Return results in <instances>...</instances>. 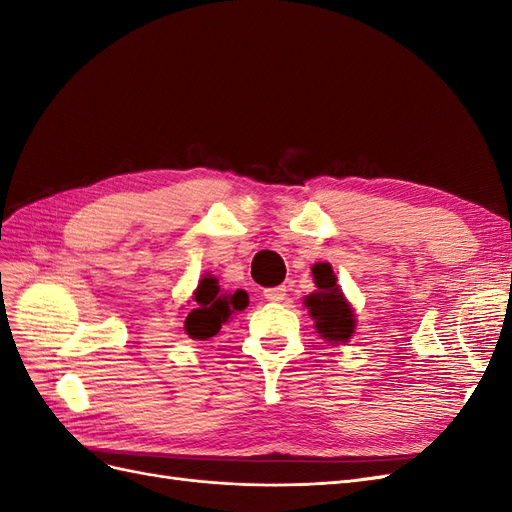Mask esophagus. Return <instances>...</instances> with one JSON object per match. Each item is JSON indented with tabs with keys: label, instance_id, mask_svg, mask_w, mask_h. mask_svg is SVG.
<instances>
[{
	"label": "esophagus",
	"instance_id": "obj_1",
	"mask_svg": "<svg viewBox=\"0 0 512 512\" xmlns=\"http://www.w3.org/2000/svg\"><path fill=\"white\" fill-rule=\"evenodd\" d=\"M286 292H288L286 286L267 288V290H265V299H269V301H284V299H286Z\"/></svg>",
	"mask_w": 512,
	"mask_h": 512
}]
</instances>
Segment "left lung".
<instances>
[{
	"instance_id": "1",
	"label": "left lung",
	"mask_w": 512,
	"mask_h": 512,
	"mask_svg": "<svg viewBox=\"0 0 512 512\" xmlns=\"http://www.w3.org/2000/svg\"><path fill=\"white\" fill-rule=\"evenodd\" d=\"M314 284L318 290L305 297V307L316 322V331L324 342L346 344L354 335L356 320L354 309L337 286V277L329 262H318L312 267Z\"/></svg>"
}]
</instances>
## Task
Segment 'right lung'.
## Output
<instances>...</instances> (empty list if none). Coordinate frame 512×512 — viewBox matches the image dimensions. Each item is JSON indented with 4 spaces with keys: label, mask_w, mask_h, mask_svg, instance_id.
Segmentation results:
<instances>
[{
    "label": "right lung",
    "mask_w": 512,
    "mask_h": 512,
    "mask_svg": "<svg viewBox=\"0 0 512 512\" xmlns=\"http://www.w3.org/2000/svg\"><path fill=\"white\" fill-rule=\"evenodd\" d=\"M194 301L196 307L185 318V333L203 342V339L218 335L222 324L237 312H243L247 307V292H222L218 280L213 275H205L194 290Z\"/></svg>",
    "instance_id": "add662e5"
}]
</instances>
